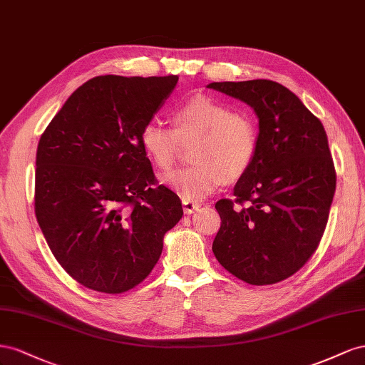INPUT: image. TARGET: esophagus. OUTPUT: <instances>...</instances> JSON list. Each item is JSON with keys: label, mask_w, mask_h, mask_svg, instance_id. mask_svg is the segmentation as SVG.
<instances>
[{"label": "esophagus", "mask_w": 365, "mask_h": 365, "mask_svg": "<svg viewBox=\"0 0 365 365\" xmlns=\"http://www.w3.org/2000/svg\"><path fill=\"white\" fill-rule=\"evenodd\" d=\"M182 205H183V212H185L186 215H191V214H194L195 211H199V207H200V205H199V203L188 202V200H183V202H182Z\"/></svg>", "instance_id": "34e87169"}]
</instances>
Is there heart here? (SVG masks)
<instances>
[{"instance_id":"b5f03b06","label":"heart","mask_w":365,"mask_h":365,"mask_svg":"<svg viewBox=\"0 0 365 365\" xmlns=\"http://www.w3.org/2000/svg\"><path fill=\"white\" fill-rule=\"evenodd\" d=\"M194 143V165L162 177V182L183 200L200 202L225 183L243 175L258 147V127L246 111H232L226 103L199 95L175 110L174 128L158 119L142 127L140 143L160 170L168 171L182 143Z\"/></svg>"}]
</instances>
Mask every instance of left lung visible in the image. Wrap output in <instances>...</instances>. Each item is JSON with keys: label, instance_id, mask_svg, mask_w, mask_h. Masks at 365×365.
<instances>
[{"label": "left lung", "instance_id": "8db88e82", "mask_svg": "<svg viewBox=\"0 0 365 365\" xmlns=\"http://www.w3.org/2000/svg\"><path fill=\"white\" fill-rule=\"evenodd\" d=\"M206 87L247 103L258 118L257 153L234 186L235 200L215 203L222 226L212 252L249 284L278 283L307 263L324 234L336 186L326 130L278 82L226 81Z\"/></svg>", "mask_w": 365, "mask_h": 365}]
</instances>
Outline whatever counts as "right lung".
I'll return each instance as SVG.
<instances>
[{"instance_id": "add662e5", "label": "right lung", "mask_w": 365, "mask_h": 365, "mask_svg": "<svg viewBox=\"0 0 365 365\" xmlns=\"http://www.w3.org/2000/svg\"><path fill=\"white\" fill-rule=\"evenodd\" d=\"M179 76H96L66 101L39 139L35 214L58 263L103 294L138 286L183 215L155 177L140 131Z\"/></svg>"}]
</instances>
